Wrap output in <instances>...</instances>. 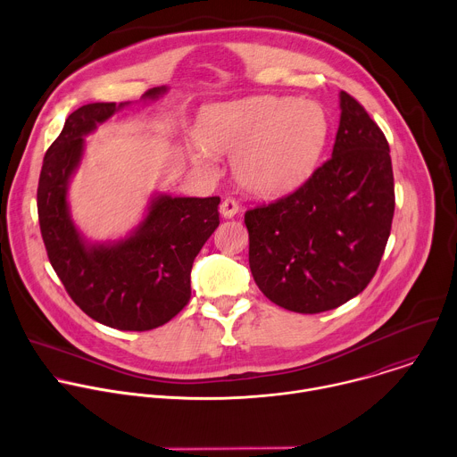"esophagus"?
<instances>
[{"label": "esophagus", "mask_w": 457, "mask_h": 457, "mask_svg": "<svg viewBox=\"0 0 457 457\" xmlns=\"http://www.w3.org/2000/svg\"><path fill=\"white\" fill-rule=\"evenodd\" d=\"M219 212L224 219H233L238 213V203L235 199H226L220 203Z\"/></svg>", "instance_id": "1"}]
</instances>
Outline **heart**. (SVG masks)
Here are the masks:
<instances>
[{
    "label": "heart",
    "instance_id": "obj_1",
    "mask_svg": "<svg viewBox=\"0 0 457 457\" xmlns=\"http://www.w3.org/2000/svg\"><path fill=\"white\" fill-rule=\"evenodd\" d=\"M203 150L191 161L210 170L213 155H233L238 186L256 197H280L314 170L329 137L325 110L309 99L260 96L210 104L195 122Z\"/></svg>",
    "mask_w": 457,
    "mask_h": 457
}]
</instances>
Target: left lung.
I'll use <instances>...</instances> for the list:
<instances>
[{
  "mask_svg": "<svg viewBox=\"0 0 457 457\" xmlns=\"http://www.w3.org/2000/svg\"><path fill=\"white\" fill-rule=\"evenodd\" d=\"M333 157L287 197L244 217L253 278L273 303L303 314L337 309L372 280L395 217L388 143L340 92Z\"/></svg>",
  "mask_w": 457,
  "mask_h": 457,
  "instance_id": "left-lung-1",
  "label": "left lung"
}]
</instances>
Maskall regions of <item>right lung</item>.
I'll return each mask as SVG.
<instances>
[{"mask_svg":"<svg viewBox=\"0 0 457 457\" xmlns=\"http://www.w3.org/2000/svg\"><path fill=\"white\" fill-rule=\"evenodd\" d=\"M166 92L168 87L152 88L141 101H157ZM128 104L90 103L67 117L43 159L37 215L50 264L81 311L119 331H150L189 302L193 260L220 224V199L154 193L143 220L126 237L92 242L79 231L69 187L85 155V137Z\"/></svg>","mask_w":457,"mask_h":457,"instance_id":"obj_1","label":"right lung"}]
</instances>
